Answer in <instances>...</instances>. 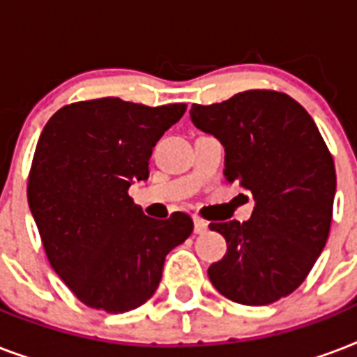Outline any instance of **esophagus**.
<instances>
[{"label":"esophagus","instance_id":"esophagus-1","mask_svg":"<svg viewBox=\"0 0 357 357\" xmlns=\"http://www.w3.org/2000/svg\"><path fill=\"white\" fill-rule=\"evenodd\" d=\"M207 231V222L202 220L200 217H195V234H206Z\"/></svg>","mask_w":357,"mask_h":357}]
</instances>
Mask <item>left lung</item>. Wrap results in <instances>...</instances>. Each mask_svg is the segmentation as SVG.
Returning <instances> with one entry per match:
<instances>
[{
  "instance_id": "8db88e82",
  "label": "left lung",
  "mask_w": 357,
  "mask_h": 357,
  "mask_svg": "<svg viewBox=\"0 0 357 357\" xmlns=\"http://www.w3.org/2000/svg\"><path fill=\"white\" fill-rule=\"evenodd\" d=\"M190 120L220 140L224 178L255 202L246 222L209 224L228 244L209 266V280L237 304H272L304 282L326 244L335 196L332 155L307 111L283 92L195 103Z\"/></svg>"
}]
</instances>
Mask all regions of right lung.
<instances>
[{
    "label": "right lung",
    "mask_w": 357,
    "mask_h": 357,
    "mask_svg": "<svg viewBox=\"0 0 357 357\" xmlns=\"http://www.w3.org/2000/svg\"><path fill=\"white\" fill-rule=\"evenodd\" d=\"M185 109L100 98L59 109L42 129L27 202L53 271L89 307L144 304L168 252L192 234L189 215L155 220L128 195L148 179L153 146Z\"/></svg>",
    "instance_id": "1"
}]
</instances>
